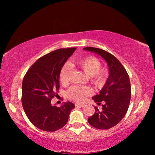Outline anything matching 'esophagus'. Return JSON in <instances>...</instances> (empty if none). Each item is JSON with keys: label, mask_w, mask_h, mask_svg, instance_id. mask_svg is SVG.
Returning <instances> with one entry per match:
<instances>
[{"label": "esophagus", "mask_w": 155, "mask_h": 155, "mask_svg": "<svg viewBox=\"0 0 155 155\" xmlns=\"http://www.w3.org/2000/svg\"><path fill=\"white\" fill-rule=\"evenodd\" d=\"M75 106L76 107H84L85 106V104H82V103H76L75 104Z\"/></svg>", "instance_id": "esophagus-1"}]
</instances>
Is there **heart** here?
<instances>
[{
	"label": "heart",
	"mask_w": 155,
	"mask_h": 155,
	"mask_svg": "<svg viewBox=\"0 0 155 155\" xmlns=\"http://www.w3.org/2000/svg\"><path fill=\"white\" fill-rule=\"evenodd\" d=\"M77 65L85 74L89 76V79L96 87H102L105 83L107 78V72L104 70H100L101 64L99 60L94 57H88L77 61ZM72 73V66L69 63H66L62 67L60 72V81L63 85H67L70 81ZM91 91L88 87L72 86L67 92L69 98L76 101H83L85 97L91 94Z\"/></svg>",
	"instance_id": "1"
}]
</instances>
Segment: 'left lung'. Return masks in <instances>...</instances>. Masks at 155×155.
I'll return each instance as SVG.
<instances>
[{"instance_id": "1", "label": "left lung", "mask_w": 155, "mask_h": 155, "mask_svg": "<svg viewBox=\"0 0 155 155\" xmlns=\"http://www.w3.org/2000/svg\"><path fill=\"white\" fill-rule=\"evenodd\" d=\"M85 51L92 52L105 60L109 68V77L98 94L92 97L98 104L103 102V108L88 118L91 126L98 129H109L121 121L127 112L131 96L128 74L125 68L113 54L104 50L86 47Z\"/></svg>"}]
</instances>
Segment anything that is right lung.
I'll use <instances>...</instances> for the list:
<instances>
[{
    "label": "right lung",
    "instance_id": "add662e5",
    "mask_svg": "<svg viewBox=\"0 0 155 155\" xmlns=\"http://www.w3.org/2000/svg\"><path fill=\"white\" fill-rule=\"evenodd\" d=\"M76 48H60L37 60L26 73L22 85V104L31 122L40 129L53 132L66 124L74 104H51L57 96L61 68Z\"/></svg>",
    "mask_w": 155,
    "mask_h": 155
}]
</instances>
